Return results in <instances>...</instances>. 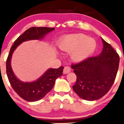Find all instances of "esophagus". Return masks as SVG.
Here are the masks:
<instances>
[{"label": "esophagus", "instance_id": "esophagus-1", "mask_svg": "<svg viewBox=\"0 0 124 124\" xmlns=\"http://www.w3.org/2000/svg\"><path fill=\"white\" fill-rule=\"evenodd\" d=\"M71 71V69L70 67L69 66H65L63 69V73L66 74L68 73L69 72H70Z\"/></svg>", "mask_w": 124, "mask_h": 124}]
</instances>
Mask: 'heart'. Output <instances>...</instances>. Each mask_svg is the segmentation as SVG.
<instances>
[{
	"label": "heart",
	"mask_w": 124,
	"mask_h": 124,
	"mask_svg": "<svg viewBox=\"0 0 124 124\" xmlns=\"http://www.w3.org/2000/svg\"><path fill=\"white\" fill-rule=\"evenodd\" d=\"M96 41L83 34H76L65 37L59 48L62 51L71 52V58L74 61H80L86 59L96 50Z\"/></svg>",
	"instance_id": "obj_1"
}]
</instances>
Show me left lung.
Listing matches in <instances>:
<instances>
[{"instance_id":"8db88e82","label":"left lung","mask_w":124,"mask_h":124,"mask_svg":"<svg viewBox=\"0 0 124 124\" xmlns=\"http://www.w3.org/2000/svg\"><path fill=\"white\" fill-rule=\"evenodd\" d=\"M102 41L100 55L71 65L77 77L72 87L74 92L86 100H96L106 95L114 83L118 70L119 55L110 44Z\"/></svg>"}]
</instances>
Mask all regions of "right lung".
I'll return each instance as SVG.
<instances>
[{
	"mask_svg": "<svg viewBox=\"0 0 124 124\" xmlns=\"http://www.w3.org/2000/svg\"><path fill=\"white\" fill-rule=\"evenodd\" d=\"M53 27H31L27 30L16 39L10 48L6 60V73L8 81L15 92L20 97L28 101H36L46 96L52 90L55 80L62 75L63 66L58 69H49L35 82L24 83L16 78L12 69L10 60L12 54L21 42L31 39H39L54 30Z\"/></svg>",
	"mask_w": 124,
	"mask_h": 124,
	"instance_id": "add662e5",
	"label": "right lung"
}]
</instances>
